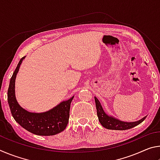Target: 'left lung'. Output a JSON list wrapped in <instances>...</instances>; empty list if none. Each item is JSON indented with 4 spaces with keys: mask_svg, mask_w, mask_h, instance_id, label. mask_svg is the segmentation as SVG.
<instances>
[{
    "mask_svg": "<svg viewBox=\"0 0 160 160\" xmlns=\"http://www.w3.org/2000/svg\"><path fill=\"white\" fill-rule=\"evenodd\" d=\"M95 100L97 116H98L99 121L100 123L102 124L103 127L109 130H118V131H123V130H128L130 128H133L142 123L145 120L146 116L139 121H135V122H125L121 120H118V118L113 117L112 116L107 115L103 109L101 104L96 97H94Z\"/></svg>",
    "mask_w": 160,
    "mask_h": 160,
    "instance_id": "8db88e82",
    "label": "left lung"
}]
</instances>
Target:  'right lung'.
<instances>
[{
	"label": "right lung",
	"mask_w": 160,
	"mask_h": 160,
	"mask_svg": "<svg viewBox=\"0 0 160 160\" xmlns=\"http://www.w3.org/2000/svg\"><path fill=\"white\" fill-rule=\"evenodd\" d=\"M25 56L22 58L10 81L8 90V102L15 120L32 133L38 135H53L64 131L68 123L70 104L73 97L63 101L48 112L32 113L23 109L18 104L15 97V82L16 75Z\"/></svg>",
	"instance_id": "add662e5"
}]
</instances>
